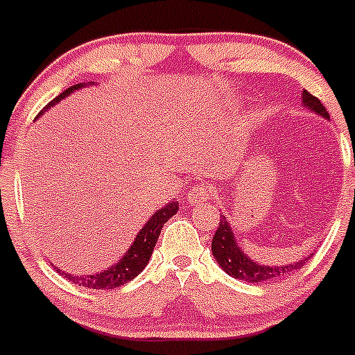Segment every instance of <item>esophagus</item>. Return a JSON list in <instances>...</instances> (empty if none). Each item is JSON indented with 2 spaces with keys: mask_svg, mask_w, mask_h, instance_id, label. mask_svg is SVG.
Segmentation results:
<instances>
[{
  "mask_svg": "<svg viewBox=\"0 0 355 355\" xmlns=\"http://www.w3.org/2000/svg\"><path fill=\"white\" fill-rule=\"evenodd\" d=\"M211 195V187L207 183H195L191 184V188L188 190V200H190L191 204H200L204 202V200L209 199Z\"/></svg>",
  "mask_w": 355,
  "mask_h": 355,
  "instance_id": "obj_1",
  "label": "esophagus"
}]
</instances>
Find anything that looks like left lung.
Returning <instances> with one entry per match:
<instances>
[{
  "instance_id": "obj_1",
  "label": "left lung",
  "mask_w": 355,
  "mask_h": 355,
  "mask_svg": "<svg viewBox=\"0 0 355 355\" xmlns=\"http://www.w3.org/2000/svg\"><path fill=\"white\" fill-rule=\"evenodd\" d=\"M303 102L308 109L315 110V112L324 116V118H329V112L326 110V107L322 105L320 100H318L317 96L311 95V93H308L306 89L303 91ZM211 250H213V255L216 257L218 264L222 266L223 271L229 272L234 278L252 282V284L269 282V279H275L278 278V276L291 275L294 269H299L308 260L304 259L301 260V262H297V264L284 266V268H271V266L255 264V262H252V260L246 257V253H243V250L237 246L236 237H234L229 222H227L223 214L222 218H220V225H218L216 232H214L213 236Z\"/></svg>"
}]
</instances>
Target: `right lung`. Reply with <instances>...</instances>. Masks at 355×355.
I'll use <instances>...</instances> for the list:
<instances>
[{
    "mask_svg": "<svg viewBox=\"0 0 355 355\" xmlns=\"http://www.w3.org/2000/svg\"><path fill=\"white\" fill-rule=\"evenodd\" d=\"M77 87L80 86H71L68 87V89H64L60 96H56L52 102H49L38 114L44 112L47 107L60 102L63 96L70 95L71 91L77 89ZM175 213H178V202H171L165 207H162L160 211H156V213L149 218L148 223L142 227L141 232L137 234V237H135V241H133L132 248L128 250V253L119 260L118 264L109 268L107 271L98 272V275H89V276H71V275H64V276H67L70 282H73V284L83 285V287H87V288L105 291V288L121 287L123 284H126V282L135 278V276L146 268V264L149 262V257H151L153 250H155L156 241H158L162 227H164V223L167 222L168 218L174 216Z\"/></svg>",
    "mask_w": 355,
    "mask_h": 355,
    "instance_id": "obj_1",
    "label": "right lung"
}]
</instances>
